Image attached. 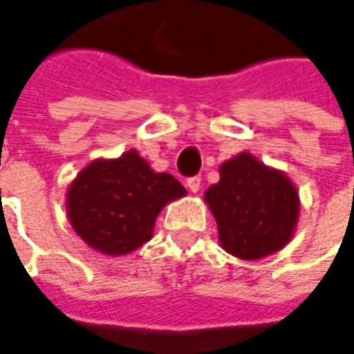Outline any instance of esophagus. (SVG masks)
Segmentation results:
<instances>
[{"instance_id":"esophagus-1","label":"esophagus","mask_w":354,"mask_h":354,"mask_svg":"<svg viewBox=\"0 0 354 354\" xmlns=\"http://www.w3.org/2000/svg\"><path fill=\"white\" fill-rule=\"evenodd\" d=\"M187 187H189V191H191V193H197L198 189H201V177H198V175H195V177H189V179H187Z\"/></svg>"}]
</instances>
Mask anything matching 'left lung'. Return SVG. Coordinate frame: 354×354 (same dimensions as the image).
<instances>
[{"label":"left lung","instance_id":"8db88e82","mask_svg":"<svg viewBox=\"0 0 354 354\" xmlns=\"http://www.w3.org/2000/svg\"><path fill=\"white\" fill-rule=\"evenodd\" d=\"M221 181L205 201L216 218L218 242L242 260H260L281 250L299 216V195L286 173L242 151L221 165Z\"/></svg>","mask_w":354,"mask_h":354}]
</instances>
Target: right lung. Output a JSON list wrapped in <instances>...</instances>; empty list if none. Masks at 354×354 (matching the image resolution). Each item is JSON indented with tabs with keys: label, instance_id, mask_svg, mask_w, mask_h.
<instances>
[{
	"label": "right lung",
	"instance_id": "1",
	"mask_svg": "<svg viewBox=\"0 0 354 354\" xmlns=\"http://www.w3.org/2000/svg\"><path fill=\"white\" fill-rule=\"evenodd\" d=\"M187 195L169 173H156L129 149L118 159H96L76 175L66 193L75 232L90 248L124 256L143 246L161 209Z\"/></svg>",
	"mask_w": 354,
	"mask_h": 354
}]
</instances>
